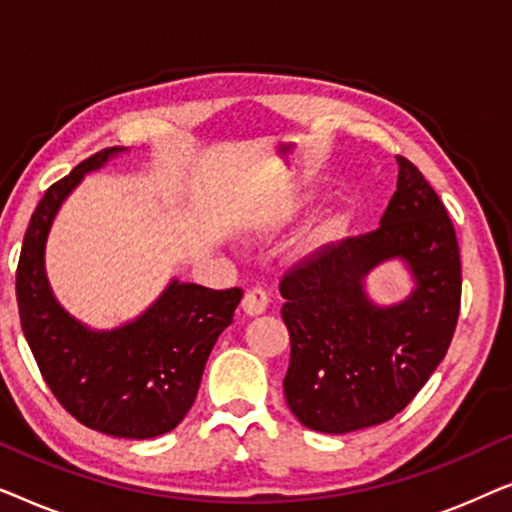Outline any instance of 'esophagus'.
<instances>
[{
  "label": "esophagus",
  "instance_id": "obj_1",
  "mask_svg": "<svg viewBox=\"0 0 512 512\" xmlns=\"http://www.w3.org/2000/svg\"><path fill=\"white\" fill-rule=\"evenodd\" d=\"M265 307H268V293L263 289H249L244 293L242 298V312L247 314V317H261L265 312Z\"/></svg>",
  "mask_w": 512,
  "mask_h": 512
}]
</instances>
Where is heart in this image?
Wrapping results in <instances>:
<instances>
[{"label": "heart", "mask_w": 512, "mask_h": 512, "mask_svg": "<svg viewBox=\"0 0 512 512\" xmlns=\"http://www.w3.org/2000/svg\"><path fill=\"white\" fill-rule=\"evenodd\" d=\"M305 202L307 200H293V202H289V205H284L282 209H277L275 221L284 223V221L293 219V216H296L300 209H303ZM338 235H340V221H333V219L321 221L319 226H314L310 233L303 237V242H300V247H298L300 256L319 254V251H324L328 247V244L338 240Z\"/></svg>", "instance_id": "obj_1"}]
</instances>
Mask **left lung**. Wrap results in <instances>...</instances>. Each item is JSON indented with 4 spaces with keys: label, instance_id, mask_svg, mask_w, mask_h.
I'll use <instances>...</instances> for the list:
<instances>
[{
    "label": "left lung",
    "instance_id": "obj_1",
    "mask_svg": "<svg viewBox=\"0 0 512 512\" xmlns=\"http://www.w3.org/2000/svg\"><path fill=\"white\" fill-rule=\"evenodd\" d=\"M396 193L380 228L328 244L279 284L291 335L284 396L298 422L349 433L389 422L445 359L461 303V261L443 202L398 156ZM401 260L413 289L398 304L369 298L365 279Z\"/></svg>",
    "mask_w": 512,
    "mask_h": 512
}]
</instances>
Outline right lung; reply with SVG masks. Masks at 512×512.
Returning <instances> with one entry per match:
<instances>
[{
	"mask_svg": "<svg viewBox=\"0 0 512 512\" xmlns=\"http://www.w3.org/2000/svg\"><path fill=\"white\" fill-rule=\"evenodd\" d=\"M128 149H104L53 184L34 209L16 272L20 326L53 396L69 415L107 436L156 438L172 431L198 396L219 335L233 324L242 291L172 279L116 328H90L58 303L46 275L55 216L83 177Z\"/></svg>",
	"mask_w": 512,
	"mask_h": 512,
	"instance_id": "obj_1",
	"label": "right lung"
}]
</instances>
